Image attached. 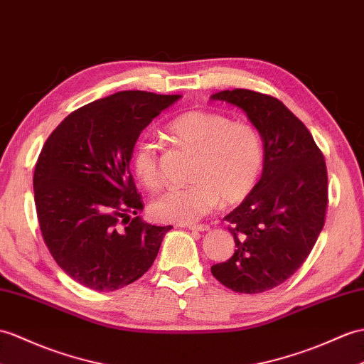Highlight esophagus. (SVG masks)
<instances>
[{
  "label": "esophagus",
  "instance_id": "esophagus-1",
  "mask_svg": "<svg viewBox=\"0 0 364 364\" xmlns=\"http://www.w3.org/2000/svg\"><path fill=\"white\" fill-rule=\"evenodd\" d=\"M188 230L191 231H200V232H205L209 230L208 225H201V223H197V225H189Z\"/></svg>",
  "mask_w": 364,
  "mask_h": 364
}]
</instances>
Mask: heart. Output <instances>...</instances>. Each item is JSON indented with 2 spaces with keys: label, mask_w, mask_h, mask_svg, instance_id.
Segmentation results:
<instances>
[{
  "label": "heart",
  "mask_w": 364,
  "mask_h": 364,
  "mask_svg": "<svg viewBox=\"0 0 364 364\" xmlns=\"http://www.w3.org/2000/svg\"><path fill=\"white\" fill-rule=\"evenodd\" d=\"M167 133L180 147L197 155L192 184L171 188L151 203L156 220L188 225L210 213L223 198L234 205L256 188L264 167V138L256 125L234 122L232 117L193 109L168 124ZM133 171L144 188L161 189L164 176L159 168L156 142L141 138L133 151Z\"/></svg>",
  "instance_id": "obj_1"
}]
</instances>
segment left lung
Wrapping results in <instances>:
<instances>
[{"mask_svg": "<svg viewBox=\"0 0 364 364\" xmlns=\"http://www.w3.org/2000/svg\"><path fill=\"white\" fill-rule=\"evenodd\" d=\"M213 99L247 113L264 138L265 159L256 188L225 217L234 255L210 272L232 291L262 293L298 272L323 230L328 203L324 155L279 99L242 88Z\"/></svg>", "mask_w": 364, "mask_h": 364, "instance_id": "left-lung-1", "label": "left lung"}]
</instances>
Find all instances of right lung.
Instances as JSON below:
<instances>
[{"label":"right lung","mask_w":364,"mask_h":364,"mask_svg":"<svg viewBox=\"0 0 364 364\" xmlns=\"http://www.w3.org/2000/svg\"><path fill=\"white\" fill-rule=\"evenodd\" d=\"M180 95L119 91L74 109L49 134L33 171L40 231L75 282L113 291L154 264L172 226L146 223L130 159L141 132Z\"/></svg>","instance_id":"add662e5"}]
</instances>
